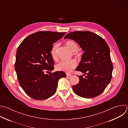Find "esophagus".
<instances>
[{"label": "esophagus", "mask_w": 128, "mask_h": 128, "mask_svg": "<svg viewBox=\"0 0 128 128\" xmlns=\"http://www.w3.org/2000/svg\"><path fill=\"white\" fill-rule=\"evenodd\" d=\"M71 74H69V73H66V76H71Z\"/></svg>", "instance_id": "esophagus-1"}]
</instances>
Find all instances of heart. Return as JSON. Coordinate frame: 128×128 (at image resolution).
Segmentation results:
<instances>
[{"label": "heart", "mask_w": 128, "mask_h": 128, "mask_svg": "<svg viewBox=\"0 0 128 128\" xmlns=\"http://www.w3.org/2000/svg\"><path fill=\"white\" fill-rule=\"evenodd\" d=\"M66 46L73 52V54L74 56H78L80 54L76 51L78 48V45L76 42L74 40H68L65 42ZM58 45L54 44L51 50L50 54L51 57L54 61L58 60L57 50ZM78 65L77 61L74 59H71L69 61H63L59 63L56 65V69L58 71H63L66 72H70L74 69Z\"/></svg>", "instance_id": "1"}]
</instances>
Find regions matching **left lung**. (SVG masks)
Listing matches in <instances>:
<instances>
[{"label":"left lung","mask_w":128,"mask_h":128,"mask_svg":"<svg viewBox=\"0 0 128 128\" xmlns=\"http://www.w3.org/2000/svg\"><path fill=\"white\" fill-rule=\"evenodd\" d=\"M69 38L78 42L84 53L76 70L84 74L78 76L80 82L72 86L78 96L86 98L100 95L110 82L113 70L110 50L105 40L90 31H74L67 34Z\"/></svg>","instance_id":"left-lung-1"}]
</instances>
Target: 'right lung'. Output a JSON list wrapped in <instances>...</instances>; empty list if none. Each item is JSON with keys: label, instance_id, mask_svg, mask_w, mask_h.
I'll list each match as a JSON object with an SVG mask.
<instances>
[{"label": "right lung", "instance_id": "right-lung-1", "mask_svg": "<svg viewBox=\"0 0 128 128\" xmlns=\"http://www.w3.org/2000/svg\"><path fill=\"white\" fill-rule=\"evenodd\" d=\"M65 34L39 31L28 36L18 48L14 64L18 80L25 92L34 99L51 97L56 92L59 79L66 76L61 71L44 74L54 69L50 54L53 43Z\"/></svg>", "mask_w": 128, "mask_h": 128}]
</instances>
